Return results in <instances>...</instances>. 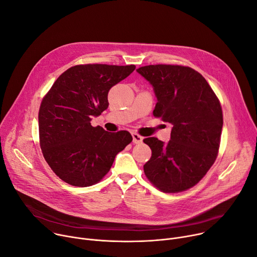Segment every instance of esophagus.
Instances as JSON below:
<instances>
[{"label":"esophagus","instance_id":"34e87169","mask_svg":"<svg viewBox=\"0 0 257 257\" xmlns=\"http://www.w3.org/2000/svg\"><path fill=\"white\" fill-rule=\"evenodd\" d=\"M132 136H133V142H134L135 144H140V143H142V141H143V137H141L139 134L133 133V134H132Z\"/></svg>","mask_w":257,"mask_h":257}]
</instances>
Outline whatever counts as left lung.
<instances>
[{
	"mask_svg": "<svg viewBox=\"0 0 257 257\" xmlns=\"http://www.w3.org/2000/svg\"><path fill=\"white\" fill-rule=\"evenodd\" d=\"M153 86L154 117L173 124L171 140H143L151 151L147 179L163 192H181L199 183L218 155L223 125L218 97L197 71L178 65H149L137 70Z\"/></svg>",
	"mask_w": 257,
	"mask_h": 257,
	"instance_id": "left-lung-1",
	"label": "left lung"
}]
</instances>
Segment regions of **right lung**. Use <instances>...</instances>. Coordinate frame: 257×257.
<instances>
[{
	"label": "right lung",
	"instance_id": "add662e5",
	"mask_svg": "<svg viewBox=\"0 0 257 257\" xmlns=\"http://www.w3.org/2000/svg\"><path fill=\"white\" fill-rule=\"evenodd\" d=\"M135 65H77L58 77L39 109V139L45 161L66 183L86 187L100 182L115 156L133 137L127 131L106 132L90 124L108 106L110 88Z\"/></svg>",
	"mask_w": 257,
	"mask_h": 257
}]
</instances>
